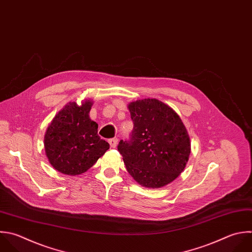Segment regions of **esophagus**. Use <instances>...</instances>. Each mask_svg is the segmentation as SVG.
I'll list each match as a JSON object with an SVG mask.
<instances>
[{
  "label": "esophagus",
  "mask_w": 252,
  "mask_h": 252,
  "mask_svg": "<svg viewBox=\"0 0 252 252\" xmlns=\"http://www.w3.org/2000/svg\"><path fill=\"white\" fill-rule=\"evenodd\" d=\"M117 143H118V139L117 138H112L109 140V145L111 148H115L117 146Z\"/></svg>",
  "instance_id": "obj_1"
}]
</instances>
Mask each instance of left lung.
Wrapping results in <instances>:
<instances>
[{"label":"left lung","instance_id":"obj_1","mask_svg":"<svg viewBox=\"0 0 252 252\" xmlns=\"http://www.w3.org/2000/svg\"><path fill=\"white\" fill-rule=\"evenodd\" d=\"M134 127L117 146L129 174L141 185L159 188L184 169L190 139L177 113L163 102L146 98L128 105Z\"/></svg>","mask_w":252,"mask_h":252}]
</instances>
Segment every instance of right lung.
Returning a JSON list of instances; mask_svg holds the SVG:
<instances>
[{
    "label": "right lung",
    "mask_w": 252,
    "mask_h": 252,
    "mask_svg": "<svg viewBox=\"0 0 252 252\" xmlns=\"http://www.w3.org/2000/svg\"><path fill=\"white\" fill-rule=\"evenodd\" d=\"M92 101L68 103L54 117L45 137V153L51 165L68 175L86 172L109 149L97 134V123L89 113Z\"/></svg>",
    "instance_id": "1"
}]
</instances>
